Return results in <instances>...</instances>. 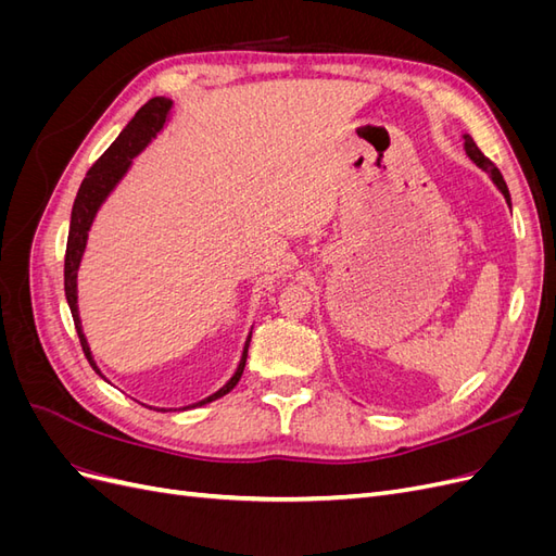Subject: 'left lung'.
<instances>
[{
    "instance_id": "left-lung-1",
    "label": "left lung",
    "mask_w": 556,
    "mask_h": 556,
    "mask_svg": "<svg viewBox=\"0 0 556 556\" xmlns=\"http://www.w3.org/2000/svg\"><path fill=\"white\" fill-rule=\"evenodd\" d=\"M464 150H466V155L470 157V162H473L476 166H480V169H482L484 174H490L492 182L496 185V190L503 194V199H506V204L513 206V204H510V192H508L506 180H503V176H501V172L496 169V166L480 153V148L476 146L473 139H470V134H464Z\"/></svg>"
}]
</instances>
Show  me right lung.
<instances>
[{
	"label": "right lung",
	"mask_w": 556,
	"mask_h": 556,
	"mask_svg": "<svg viewBox=\"0 0 556 556\" xmlns=\"http://www.w3.org/2000/svg\"><path fill=\"white\" fill-rule=\"evenodd\" d=\"M172 106H174L172 99L155 97V99H150V102L137 115L131 117L129 125L121 131V137H117L111 143V148L106 150V153L99 157L97 164L88 172L86 180L80 182V190L76 194L74 208H72L70 239H66V257H64V294H66V304H70V308H72V317H74V325H76V331H78L83 352H86L90 366L102 378H104V374L99 371V366H97V362L92 357L90 343L86 339V333H83V323H80V313H78V268H80L83 255H86L88 233L92 229V223H94L99 208L104 206V201L117 188V182H121L127 176L134 157H139L143 150L150 143H153V139H157V134H162V129L166 127V123H169V117H172ZM250 339H252V329H250L248 339H245V345H243L241 362L237 366V371H233V376L220 387V390L213 392L206 399L197 401V403H190V406H182L178 410L206 406V403L229 394L233 387L239 384V380L243 376ZM157 410H166V408H157Z\"/></svg>",
	"instance_id": "obj_1"
}]
</instances>
